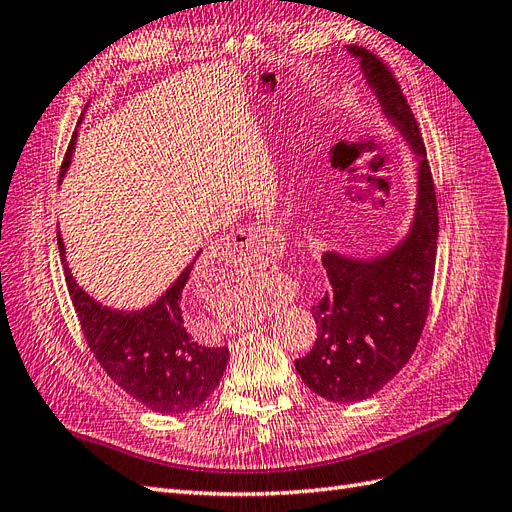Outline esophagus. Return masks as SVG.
<instances>
[{
	"label": "esophagus",
	"mask_w": 512,
	"mask_h": 512,
	"mask_svg": "<svg viewBox=\"0 0 512 512\" xmlns=\"http://www.w3.org/2000/svg\"><path fill=\"white\" fill-rule=\"evenodd\" d=\"M269 250V237L258 228H247V230H237L228 237L219 250L213 254L211 265L215 269L219 265H228V262L237 260V258H247V256H256L260 252Z\"/></svg>",
	"instance_id": "obj_1"
}]
</instances>
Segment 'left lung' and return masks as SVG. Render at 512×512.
I'll return each instance as SVG.
<instances>
[{
    "instance_id": "8db88e82",
    "label": "left lung",
    "mask_w": 512,
    "mask_h": 512,
    "mask_svg": "<svg viewBox=\"0 0 512 512\" xmlns=\"http://www.w3.org/2000/svg\"><path fill=\"white\" fill-rule=\"evenodd\" d=\"M383 114L418 157V202L407 237L388 254L357 260L323 254L329 286L312 306L316 342L295 368L331 403H357L379 392L409 362L431 306L437 256V196L426 148L396 77L379 55L349 45Z\"/></svg>"
}]
</instances>
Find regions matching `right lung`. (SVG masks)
<instances>
[{
  "label": "right lung",
  "mask_w": 512,
  "mask_h": 512,
  "mask_svg": "<svg viewBox=\"0 0 512 512\" xmlns=\"http://www.w3.org/2000/svg\"><path fill=\"white\" fill-rule=\"evenodd\" d=\"M75 135L68 144L62 172L71 165ZM66 286L96 362L137 403L159 413H187L202 405L222 379L228 364L226 347H206L196 336L187 282L196 258L178 280L144 310L122 312L101 306L81 288L64 256Z\"/></svg>",
  "instance_id": "add662e5"
}]
</instances>
